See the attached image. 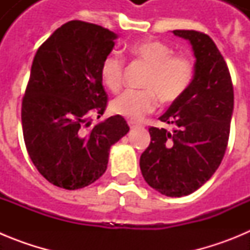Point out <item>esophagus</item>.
<instances>
[{
	"label": "esophagus",
	"mask_w": 250,
	"mask_h": 250,
	"mask_svg": "<svg viewBox=\"0 0 250 250\" xmlns=\"http://www.w3.org/2000/svg\"><path fill=\"white\" fill-rule=\"evenodd\" d=\"M129 126L130 129H138V127H140V124H136L134 123V121H129Z\"/></svg>",
	"instance_id": "1"
}]
</instances>
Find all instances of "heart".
Masks as SVG:
<instances>
[{
    "instance_id": "obj_1",
    "label": "heart",
    "mask_w": 250,
    "mask_h": 250,
    "mask_svg": "<svg viewBox=\"0 0 250 250\" xmlns=\"http://www.w3.org/2000/svg\"><path fill=\"white\" fill-rule=\"evenodd\" d=\"M131 56L146 65L147 72L143 80L144 90H125L110 104V109L130 120L139 121L154 111L158 96L163 103L178 100L190 85L194 75L191 60L183 55H173L167 43L146 40L132 43L129 47ZM125 62L119 52L112 51L103 60L101 80L112 92L123 85Z\"/></svg>"
}]
</instances>
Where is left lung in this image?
<instances>
[{
  "mask_svg": "<svg viewBox=\"0 0 250 250\" xmlns=\"http://www.w3.org/2000/svg\"><path fill=\"white\" fill-rule=\"evenodd\" d=\"M173 34L193 47L194 76L159 118L175 129H149L151 141L141 154L140 169L152 189L180 198L198 190L219 167L228 145L234 91L227 62L210 37L193 30Z\"/></svg>",
  "mask_w": 250,
  "mask_h": 250,
  "instance_id": "1",
  "label": "left lung"
}]
</instances>
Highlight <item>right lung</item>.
Wrapping results in <instances>:
<instances>
[{"mask_svg":"<svg viewBox=\"0 0 250 250\" xmlns=\"http://www.w3.org/2000/svg\"><path fill=\"white\" fill-rule=\"evenodd\" d=\"M118 35L99 25L70 21L40 46L22 99L26 149L40 174L67 190L96 182L107 167L110 147L129 132L115 115L104 114L107 95L100 68Z\"/></svg>","mask_w":250,"mask_h":250,"instance_id":"1","label":"right lung"}]
</instances>
